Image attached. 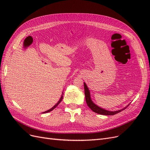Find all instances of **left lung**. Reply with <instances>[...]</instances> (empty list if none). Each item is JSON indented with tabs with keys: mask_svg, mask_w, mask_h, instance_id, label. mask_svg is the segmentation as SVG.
Returning a JSON list of instances; mask_svg holds the SVG:
<instances>
[{
	"mask_svg": "<svg viewBox=\"0 0 150 150\" xmlns=\"http://www.w3.org/2000/svg\"><path fill=\"white\" fill-rule=\"evenodd\" d=\"M84 94H85V98H86V103H87L88 106H89V108L91 110L93 111H94V112H96L99 115H115L117 113H118L121 111H122V110H125V109L128 107L126 106L125 108L122 109L121 110H118V111H107L104 110V109H102L101 108L98 107V106H96L91 99V97H90V93H89V91L86 86V83H84Z\"/></svg>",
	"mask_w": 150,
	"mask_h": 150,
	"instance_id": "8db88e82",
	"label": "left lung"
}]
</instances>
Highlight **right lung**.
<instances>
[{
  "instance_id": "right-lung-1",
  "label": "right lung",
  "mask_w": 150,
  "mask_h": 150,
  "mask_svg": "<svg viewBox=\"0 0 150 150\" xmlns=\"http://www.w3.org/2000/svg\"><path fill=\"white\" fill-rule=\"evenodd\" d=\"M62 98H63V96L62 95L61 96V98H60V99H59V101L58 102H57V103L56 104L55 106H54V107H52L51 109H50V110H47V111H45V112H44L43 113H45V112H50V111H52L54 108H56L58 105H59V104L61 102V101H62Z\"/></svg>"
}]
</instances>
